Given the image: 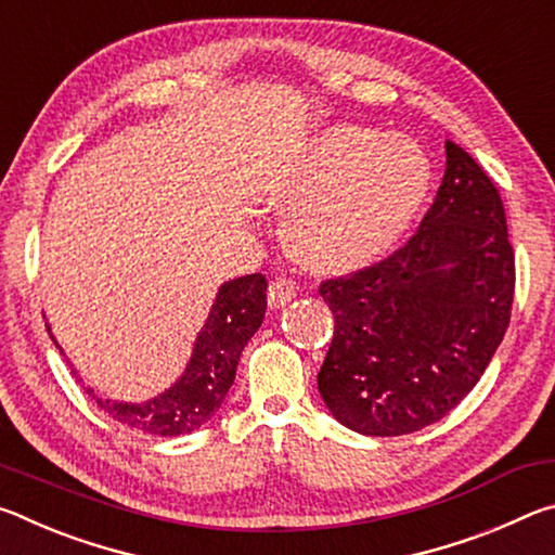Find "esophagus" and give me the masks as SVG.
Returning a JSON list of instances; mask_svg holds the SVG:
<instances>
[{
  "label": "esophagus",
  "instance_id": "esophagus-1",
  "mask_svg": "<svg viewBox=\"0 0 555 555\" xmlns=\"http://www.w3.org/2000/svg\"><path fill=\"white\" fill-rule=\"evenodd\" d=\"M296 281L294 279H286V276H276L274 281L269 284V291H267V298H269V306H286L291 298L296 296Z\"/></svg>",
  "mask_w": 555,
  "mask_h": 555
}]
</instances>
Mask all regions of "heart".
Returning a JSON list of instances; mask_svg holds the SVG:
<instances>
[{"label": "heart", "instance_id": "1", "mask_svg": "<svg viewBox=\"0 0 555 555\" xmlns=\"http://www.w3.org/2000/svg\"><path fill=\"white\" fill-rule=\"evenodd\" d=\"M430 164L416 142L362 127L318 134L284 181L298 203L291 240L318 269L362 264L391 247L424 205Z\"/></svg>", "mask_w": 555, "mask_h": 555}]
</instances>
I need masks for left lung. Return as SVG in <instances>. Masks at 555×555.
<instances>
[{"mask_svg":"<svg viewBox=\"0 0 555 555\" xmlns=\"http://www.w3.org/2000/svg\"><path fill=\"white\" fill-rule=\"evenodd\" d=\"M514 249L492 178L446 142V176L409 242L377 264L325 279L335 315L318 391L343 426L406 436L480 382L509 327Z\"/></svg>","mask_w":555,"mask_h":555,"instance_id":"8db88e82","label":"left lung"}]
</instances>
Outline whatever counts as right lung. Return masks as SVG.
Masks as SVG:
<instances>
[{
    "mask_svg": "<svg viewBox=\"0 0 555 555\" xmlns=\"http://www.w3.org/2000/svg\"><path fill=\"white\" fill-rule=\"evenodd\" d=\"M264 311L267 279L261 274L232 279L220 286L208 321L195 340L188 370L171 389L146 403L98 399L92 389H88V393H92L98 406L119 424L154 436L191 434L208 424L228 397L240 354L249 337L259 331Z\"/></svg>",
    "mask_w": 555,
    "mask_h": 555,
    "instance_id": "add662e5",
    "label": "right lung"
}]
</instances>
